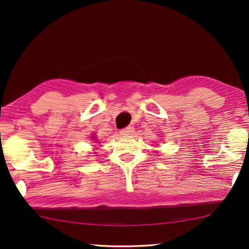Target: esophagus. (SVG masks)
<instances>
[{
    "instance_id": "obj_1",
    "label": "esophagus",
    "mask_w": 249,
    "mask_h": 249,
    "mask_svg": "<svg viewBox=\"0 0 249 249\" xmlns=\"http://www.w3.org/2000/svg\"><path fill=\"white\" fill-rule=\"evenodd\" d=\"M135 132V128L131 127V125H129V127L122 129L120 130V133L122 136H128V135H132V133Z\"/></svg>"
}]
</instances>
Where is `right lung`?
Segmentation results:
<instances>
[{
  "instance_id": "add662e5",
  "label": "right lung",
  "mask_w": 249,
  "mask_h": 249,
  "mask_svg": "<svg viewBox=\"0 0 249 249\" xmlns=\"http://www.w3.org/2000/svg\"><path fill=\"white\" fill-rule=\"evenodd\" d=\"M93 139H94V140H95V137H93Z\"/></svg>"
}]
</instances>
